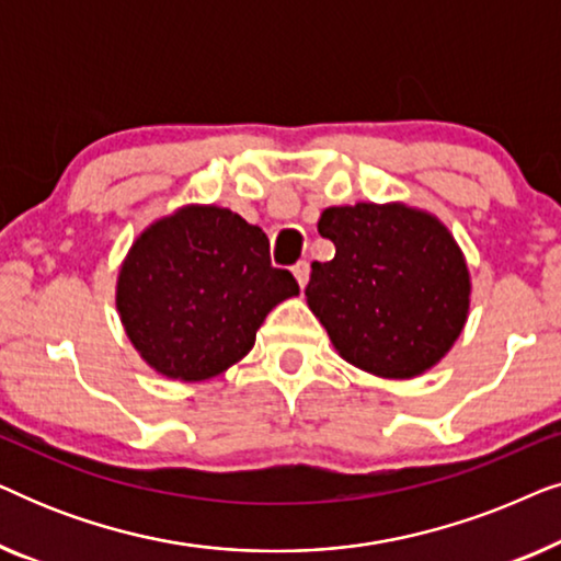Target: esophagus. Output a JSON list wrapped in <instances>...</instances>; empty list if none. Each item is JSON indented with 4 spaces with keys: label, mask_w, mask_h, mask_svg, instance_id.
I'll return each instance as SVG.
<instances>
[{
    "label": "esophagus",
    "mask_w": 561,
    "mask_h": 561,
    "mask_svg": "<svg viewBox=\"0 0 561 561\" xmlns=\"http://www.w3.org/2000/svg\"><path fill=\"white\" fill-rule=\"evenodd\" d=\"M309 273H311V267H309V263H306V260H298V263L294 265V275H296V280H298V286H306V283H309Z\"/></svg>",
    "instance_id": "esophagus-1"
}]
</instances>
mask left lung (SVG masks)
<instances>
[{"instance_id":"1","label":"left lung","mask_w":561,"mask_h":561,"mask_svg":"<svg viewBox=\"0 0 561 561\" xmlns=\"http://www.w3.org/2000/svg\"><path fill=\"white\" fill-rule=\"evenodd\" d=\"M319 234L334 242L311 265V311L347 363L413 378L447 355L470 309V275L451 234L403 204L329 206Z\"/></svg>"}]
</instances>
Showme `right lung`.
<instances>
[{
	"mask_svg": "<svg viewBox=\"0 0 561 561\" xmlns=\"http://www.w3.org/2000/svg\"><path fill=\"white\" fill-rule=\"evenodd\" d=\"M298 294L271 242L240 214L186 206L145 229L119 271L117 309L145 363L206 380L242 359L267 311Z\"/></svg>",
	"mask_w": 561,
	"mask_h": 561,
	"instance_id": "1",
	"label": "right lung"
}]
</instances>
